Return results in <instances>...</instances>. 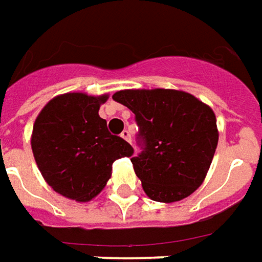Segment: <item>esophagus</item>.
Listing matches in <instances>:
<instances>
[{"instance_id":"esophagus-1","label":"esophagus","mask_w":262,"mask_h":262,"mask_svg":"<svg viewBox=\"0 0 262 262\" xmlns=\"http://www.w3.org/2000/svg\"><path fill=\"white\" fill-rule=\"evenodd\" d=\"M121 137H122L125 141L131 142V134H129V131H128V129H124V131L121 133Z\"/></svg>"}]
</instances>
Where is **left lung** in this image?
I'll use <instances>...</instances> for the list:
<instances>
[{
    "mask_svg": "<svg viewBox=\"0 0 262 262\" xmlns=\"http://www.w3.org/2000/svg\"><path fill=\"white\" fill-rule=\"evenodd\" d=\"M113 100L135 114L141 152L133 157L145 194L158 203L191 195L210 169L218 144L215 114L177 90H122Z\"/></svg>",
    "mask_w": 262,
    "mask_h": 262,
    "instance_id": "obj_1",
    "label": "left lung"
}]
</instances>
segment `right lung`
Segmentation results:
<instances>
[{"instance_id": "1", "label": "right lung", "mask_w": 262, "mask_h": 262, "mask_svg": "<svg viewBox=\"0 0 262 262\" xmlns=\"http://www.w3.org/2000/svg\"><path fill=\"white\" fill-rule=\"evenodd\" d=\"M107 100V94H62L34 122L31 147L38 168L55 192L70 200L91 201L110 180L113 162L134 154L125 140L110 134L107 121L98 115Z\"/></svg>"}]
</instances>
